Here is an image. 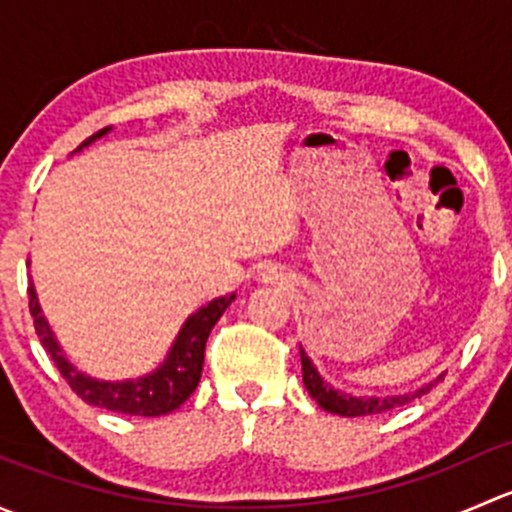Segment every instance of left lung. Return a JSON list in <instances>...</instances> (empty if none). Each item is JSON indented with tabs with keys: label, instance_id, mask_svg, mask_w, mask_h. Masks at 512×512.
<instances>
[{
	"label": "left lung",
	"instance_id": "left-lung-1",
	"mask_svg": "<svg viewBox=\"0 0 512 512\" xmlns=\"http://www.w3.org/2000/svg\"><path fill=\"white\" fill-rule=\"evenodd\" d=\"M299 359H302V379H304V386H307L309 396H312L324 411H329V414L347 416V418L384 414V411L399 409V406L409 404V401L421 399L423 394H428V391L443 379V374H438L436 379L428 381V384L421 386V389L411 391V394H401V396H352L347 394V391L334 389L329 381H324V376L319 374L314 361L309 359L302 347H299Z\"/></svg>",
	"mask_w": 512,
	"mask_h": 512
}]
</instances>
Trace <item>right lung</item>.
I'll return each mask as SVG.
<instances>
[{"instance_id": "1", "label": "right lung", "mask_w": 512, "mask_h": 512, "mask_svg": "<svg viewBox=\"0 0 512 512\" xmlns=\"http://www.w3.org/2000/svg\"><path fill=\"white\" fill-rule=\"evenodd\" d=\"M108 131H111V126L94 133L91 138H86L76 151L91 146L98 138L106 136ZM232 299H235V292L213 299V302L203 304L198 312L190 314L183 322V327H180V332L175 334L165 359L153 371L136 376V379L103 381L84 374V371H79L71 364L69 356L61 349L59 339H56L54 329H51L49 319L41 312L34 282H29V312L34 317V329L39 334L41 347L54 359L56 369L61 371L66 384L89 406H98V409H108L128 416H163L188 401V396L198 386L200 374H203L205 342L210 337V329L218 324V319L223 317V312L230 307Z\"/></svg>"}]
</instances>
